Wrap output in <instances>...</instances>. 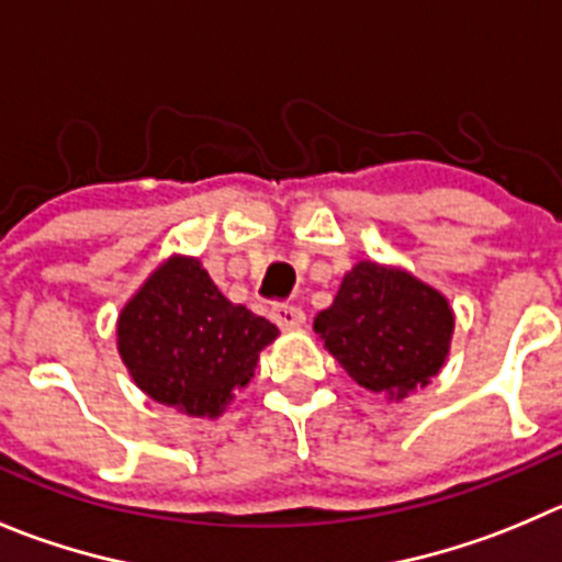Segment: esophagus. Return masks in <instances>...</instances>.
I'll return each mask as SVG.
<instances>
[{
	"label": "esophagus",
	"mask_w": 562,
	"mask_h": 562,
	"mask_svg": "<svg viewBox=\"0 0 562 562\" xmlns=\"http://www.w3.org/2000/svg\"><path fill=\"white\" fill-rule=\"evenodd\" d=\"M271 318L280 329H302L305 327V311L296 305H274L271 307Z\"/></svg>",
	"instance_id": "34e87169"
}]
</instances>
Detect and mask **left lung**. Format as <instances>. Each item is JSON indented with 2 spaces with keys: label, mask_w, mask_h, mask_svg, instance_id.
<instances>
[{
  "label": "left lung",
  "mask_w": 562,
  "mask_h": 562,
  "mask_svg": "<svg viewBox=\"0 0 562 562\" xmlns=\"http://www.w3.org/2000/svg\"><path fill=\"white\" fill-rule=\"evenodd\" d=\"M313 329L358 385L402 400L440 371L454 316L443 293L407 271L360 260Z\"/></svg>",
  "instance_id": "8db88e82"
}]
</instances>
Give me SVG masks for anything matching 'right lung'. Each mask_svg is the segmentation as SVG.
Segmentation results:
<instances>
[{
	"label": "right lung",
	"mask_w": 562,
	"mask_h": 562,
	"mask_svg": "<svg viewBox=\"0 0 562 562\" xmlns=\"http://www.w3.org/2000/svg\"><path fill=\"white\" fill-rule=\"evenodd\" d=\"M119 355L135 385L166 407L216 418L255 376L260 349L280 335L233 305L193 257H171L119 316Z\"/></svg>",
	"instance_id": "1"
}]
</instances>
